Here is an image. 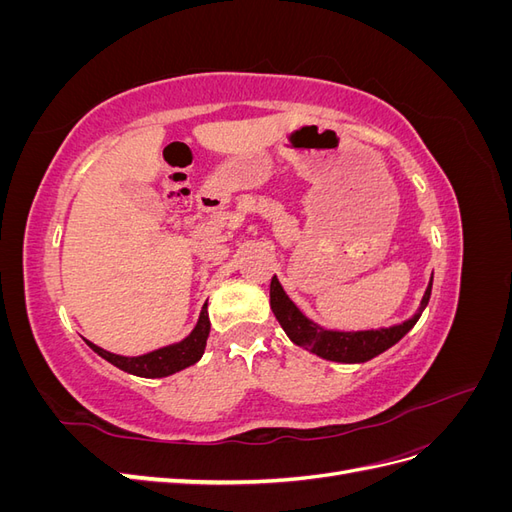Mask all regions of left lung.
<instances>
[{
    "instance_id": "left-lung-1",
    "label": "left lung",
    "mask_w": 512,
    "mask_h": 512,
    "mask_svg": "<svg viewBox=\"0 0 512 512\" xmlns=\"http://www.w3.org/2000/svg\"><path fill=\"white\" fill-rule=\"evenodd\" d=\"M431 284L433 275L429 280V286L423 294L421 305H418L416 314L401 324H393V327L384 329H369V331H337V329H324L318 322L309 320L301 309L290 301L286 290L282 288L280 280L273 275L271 280V309L282 324V329L290 337V342L297 346L314 352L322 359L335 361V363H365L374 356L382 354L395 346L401 337H404L416 320L421 318L423 309L429 303L431 297Z\"/></svg>"
}]
</instances>
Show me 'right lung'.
I'll return each instance as SVG.
<instances>
[{
	"instance_id": "1",
	"label": "right lung",
	"mask_w": 512,
	"mask_h": 512,
	"mask_svg": "<svg viewBox=\"0 0 512 512\" xmlns=\"http://www.w3.org/2000/svg\"><path fill=\"white\" fill-rule=\"evenodd\" d=\"M209 331H211V322H209L207 303H205L203 309H200V316H198V322L192 329V333L188 337H183L181 342L168 344L164 348L151 350V352L138 354V356H123V354L108 352L96 344H91V342H87V339H85V344L96 354H100L102 359H106L108 363H113L115 367H119L123 371H128V374H132V376L166 378V376L177 374V371L200 361V356L205 354Z\"/></svg>"
}]
</instances>
